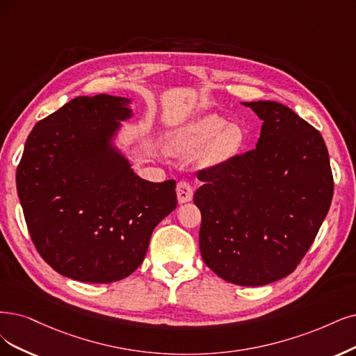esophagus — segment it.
<instances>
[{
    "label": "esophagus",
    "instance_id": "obj_1",
    "mask_svg": "<svg viewBox=\"0 0 356 356\" xmlns=\"http://www.w3.org/2000/svg\"><path fill=\"white\" fill-rule=\"evenodd\" d=\"M176 192H177V200L180 204L189 202L193 196V188L188 180H180L176 186Z\"/></svg>",
    "mask_w": 356,
    "mask_h": 356
}]
</instances>
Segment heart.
Wrapping results in <instances>:
<instances>
[{"mask_svg": "<svg viewBox=\"0 0 356 356\" xmlns=\"http://www.w3.org/2000/svg\"><path fill=\"white\" fill-rule=\"evenodd\" d=\"M243 135L239 127L227 126V120L217 114H208L185 127L171 138L168 148L173 154L189 155L207 147L204 163L216 164L233 156L242 147Z\"/></svg>", "mask_w": 356, "mask_h": 356, "instance_id": "b5f03b06", "label": "heart"}]
</instances>
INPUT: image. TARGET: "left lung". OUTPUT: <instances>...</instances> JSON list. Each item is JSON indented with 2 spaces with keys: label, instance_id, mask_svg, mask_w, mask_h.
<instances>
[{
  "label": "left lung",
  "instance_id": "8db88e82",
  "mask_svg": "<svg viewBox=\"0 0 356 356\" xmlns=\"http://www.w3.org/2000/svg\"><path fill=\"white\" fill-rule=\"evenodd\" d=\"M262 122L257 148L198 170L193 195L205 264L239 286L296 270L330 208L334 180L320 131L274 101L243 102Z\"/></svg>",
  "mask_w": 356,
  "mask_h": 356
}]
</instances>
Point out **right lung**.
I'll return each mask as SVG.
<instances>
[{
	"label": "right lung",
	"instance_id": "right-lung-1",
	"mask_svg": "<svg viewBox=\"0 0 356 356\" xmlns=\"http://www.w3.org/2000/svg\"><path fill=\"white\" fill-rule=\"evenodd\" d=\"M129 101L77 97L38 122L16 185L36 251L73 280L111 283L134 273L155 226L177 205L176 181L152 183L107 147Z\"/></svg>",
	"mask_w": 356,
	"mask_h": 356
}]
</instances>
